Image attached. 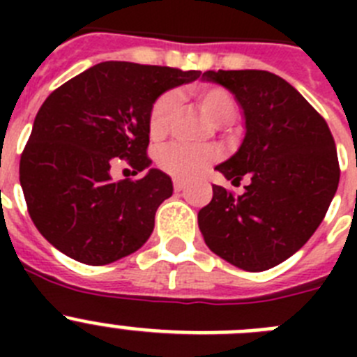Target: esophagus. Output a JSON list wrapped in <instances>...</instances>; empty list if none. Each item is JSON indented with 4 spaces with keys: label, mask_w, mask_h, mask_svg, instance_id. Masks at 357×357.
Masks as SVG:
<instances>
[{
    "label": "esophagus",
    "mask_w": 357,
    "mask_h": 357,
    "mask_svg": "<svg viewBox=\"0 0 357 357\" xmlns=\"http://www.w3.org/2000/svg\"><path fill=\"white\" fill-rule=\"evenodd\" d=\"M173 188H175V193H181V191H184V189H185V184H184V182H181V181H175Z\"/></svg>",
    "instance_id": "1"
}]
</instances>
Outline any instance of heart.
I'll list each match as a JSON object with an SVG mask.
<instances>
[{"label":"heart","instance_id":"heart-1","mask_svg":"<svg viewBox=\"0 0 357 357\" xmlns=\"http://www.w3.org/2000/svg\"><path fill=\"white\" fill-rule=\"evenodd\" d=\"M189 94L193 96L202 112L213 123L222 125L229 123L236 114L234 96L214 84H197L189 87ZM176 112V94L168 91L157 98L148 116V132L151 139H160L169 128L172 118ZM218 159V150L214 148H191L184 144H172L164 148L157 157L160 168L176 178V181H193L209 168Z\"/></svg>","mask_w":357,"mask_h":357}]
</instances>
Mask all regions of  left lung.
I'll return each mask as SVG.
<instances>
[{
  "label": "left lung",
  "instance_id": "obj_1",
  "mask_svg": "<svg viewBox=\"0 0 357 357\" xmlns=\"http://www.w3.org/2000/svg\"><path fill=\"white\" fill-rule=\"evenodd\" d=\"M202 80L223 85L241 107L243 143L216 169L248 184L239 197L213 185L198 227L227 263L263 272L301 250L326 216L340 182L336 144L326 119L273 73L220 69Z\"/></svg>",
  "mask_w": 357,
  "mask_h": 357
}]
</instances>
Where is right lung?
Listing matches in <instances>:
<instances>
[{
  "instance_id": "right-lung-1",
  "label": "right lung",
  "mask_w": 357,
  "mask_h": 357,
  "mask_svg": "<svg viewBox=\"0 0 357 357\" xmlns=\"http://www.w3.org/2000/svg\"><path fill=\"white\" fill-rule=\"evenodd\" d=\"M200 71L100 62L53 91L39 109L19 162V181L37 230L85 264H109L143 247L155 213L173 195L166 173L112 181L110 166L151 164L148 116L157 98Z\"/></svg>"
}]
</instances>
